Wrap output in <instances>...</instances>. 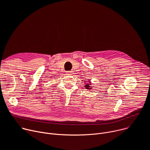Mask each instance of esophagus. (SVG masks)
Listing matches in <instances>:
<instances>
[{"instance_id": "esophagus-1", "label": "esophagus", "mask_w": 150, "mask_h": 150, "mask_svg": "<svg viewBox=\"0 0 150 150\" xmlns=\"http://www.w3.org/2000/svg\"><path fill=\"white\" fill-rule=\"evenodd\" d=\"M66 74L67 75H72V72L71 71H67V72H66Z\"/></svg>"}]
</instances>
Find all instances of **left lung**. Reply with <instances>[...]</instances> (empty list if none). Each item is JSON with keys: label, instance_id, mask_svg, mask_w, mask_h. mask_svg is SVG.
<instances>
[{"label": "left lung", "instance_id": "obj_1", "mask_svg": "<svg viewBox=\"0 0 150 150\" xmlns=\"http://www.w3.org/2000/svg\"><path fill=\"white\" fill-rule=\"evenodd\" d=\"M89 83H87L84 86L86 88V89H88V90H91L92 88V86H91V81H88Z\"/></svg>", "mask_w": 150, "mask_h": 150}]
</instances>
